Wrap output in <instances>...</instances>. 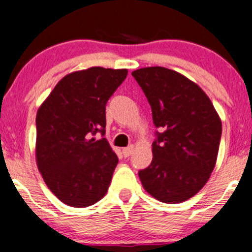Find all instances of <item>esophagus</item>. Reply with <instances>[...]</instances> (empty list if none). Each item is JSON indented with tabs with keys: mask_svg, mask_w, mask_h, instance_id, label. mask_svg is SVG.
Returning <instances> with one entry per match:
<instances>
[{
	"mask_svg": "<svg viewBox=\"0 0 252 252\" xmlns=\"http://www.w3.org/2000/svg\"><path fill=\"white\" fill-rule=\"evenodd\" d=\"M133 149H134L133 146H129V147H127V148H124V149H123L124 157H125V158H127V157L131 156L132 152H133Z\"/></svg>",
	"mask_w": 252,
	"mask_h": 252,
	"instance_id": "esophagus-1",
	"label": "esophagus"
}]
</instances>
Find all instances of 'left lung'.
<instances>
[{"label": "left lung", "instance_id": "8db88e82", "mask_svg": "<svg viewBox=\"0 0 252 252\" xmlns=\"http://www.w3.org/2000/svg\"><path fill=\"white\" fill-rule=\"evenodd\" d=\"M152 108L157 139L153 159L138 171L144 190L164 203L195 196L216 166L221 121L207 94L188 77L165 67L132 72Z\"/></svg>", "mask_w": 252, "mask_h": 252}]
</instances>
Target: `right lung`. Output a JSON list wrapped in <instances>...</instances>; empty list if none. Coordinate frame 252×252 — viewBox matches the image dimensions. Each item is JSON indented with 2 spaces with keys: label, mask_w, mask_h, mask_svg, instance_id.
Returning a JSON list of instances; mask_svg holds the SVG:
<instances>
[{
  "label": "right lung",
  "mask_w": 252,
  "mask_h": 252,
  "mask_svg": "<svg viewBox=\"0 0 252 252\" xmlns=\"http://www.w3.org/2000/svg\"><path fill=\"white\" fill-rule=\"evenodd\" d=\"M127 69L91 67L56 84L36 113L38 169L52 193L71 207H88L105 196L118 157L105 138V106Z\"/></svg>",
  "instance_id": "obj_1"
}]
</instances>
